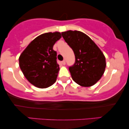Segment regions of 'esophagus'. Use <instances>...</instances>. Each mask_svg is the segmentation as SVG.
I'll return each mask as SVG.
<instances>
[{
  "mask_svg": "<svg viewBox=\"0 0 129 129\" xmlns=\"http://www.w3.org/2000/svg\"><path fill=\"white\" fill-rule=\"evenodd\" d=\"M61 64H62L63 65L66 64V61H65L64 60H63L62 61H61Z\"/></svg>",
  "mask_w": 129,
  "mask_h": 129,
  "instance_id": "obj_1",
  "label": "esophagus"
}]
</instances>
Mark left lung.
I'll list each match as a JSON object with an SVG mask.
<instances>
[{
	"label": "left lung",
	"instance_id": "left-lung-1",
	"mask_svg": "<svg viewBox=\"0 0 129 129\" xmlns=\"http://www.w3.org/2000/svg\"><path fill=\"white\" fill-rule=\"evenodd\" d=\"M61 35L75 55V63L69 68L73 80L84 87L94 85L105 72L106 63L103 53L82 31L68 30Z\"/></svg>",
	"mask_w": 129,
	"mask_h": 129
}]
</instances>
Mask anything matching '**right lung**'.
<instances>
[{"instance_id": "obj_1", "label": "right lung", "mask_w": 129, "mask_h": 129, "mask_svg": "<svg viewBox=\"0 0 129 129\" xmlns=\"http://www.w3.org/2000/svg\"><path fill=\"white\" fill-rule=\"evenodd\" d=\"M60 32L46 33L32 40L19 57V66L27 80L39 88H46L56 82L59 71L54 43Z\"/></svg>"}]
</instances>
